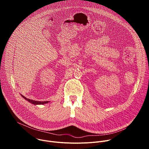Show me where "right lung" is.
I'll use <instances>...</instances> for the list:
<instances>
[{
  "label": "right lung",
  "mask_w": 149,
  "mask_h": 149,
  "mask_svg": "<svg viewBox=\"0 0 149 149\" xmlns=\"http://www.w3.org/2000/svg\"><path fill=\"white\" fill-rule=\"evenodd\" d=\"M22 96L23 98H24L25 100H26L28 101H29V102H31V104H35V105H38V104H47L48 102V101H35V100H30L28 98H26V97H25L24 95H21Z\"/></svg>",
  "instance_id": "obj_1"
}]
</instances>
